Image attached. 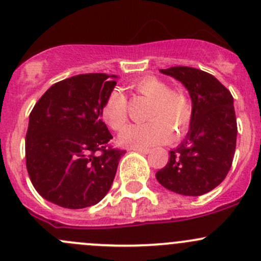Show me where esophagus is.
<instances>
[{
	"label": "esophagus",
	"mask_w": 261,
	"mask_h": 261,
	"mask_svg": "<svg viewBox=\"0 0 261 261\" xmlns=\"http://www.w3.org/2000/svg\"><path fill=\"white\" fill-rule=\"evenodd\" d=\"M134 150H135L136 152H139V154H143V155L149 154V151H150L149 149H134Z\"/></svg>",
	"instance_id": "34e87169"
}]
</instances>
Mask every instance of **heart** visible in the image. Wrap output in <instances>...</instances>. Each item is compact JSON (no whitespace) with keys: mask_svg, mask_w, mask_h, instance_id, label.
Here are the masks:
<instances>
[{"mask_svg":"<svg viewBox=\"0 0 261 261\" xmlns=\"http://www.w3.org/2000/svg\"><path fill=\"white\" fill-rule=\"evenodd\" d=\"M131 88L150 101L146 112L147 122L130 125L121 133V145L145 149L177 140L188 131L192 121V102L186 93L173 91L168 82L147 75L131 83ZM101 117L107 126L120 131L127 123V98L118 88L112 89L101 110Z\"/></svg>","mask_w":261,"mask_h":261,"instance_id":"obj_1","label":"heart"}]
</instances>
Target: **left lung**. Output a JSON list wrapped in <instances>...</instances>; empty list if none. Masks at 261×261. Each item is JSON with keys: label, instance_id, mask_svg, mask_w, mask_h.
Masks as SVG:
<instances>
[{"label": "left lung", "instance_id": "left-lung-1", "mask_svg": "<svg viewBox=\"0 0 261 261\" xmlns=\"http://www.w3.org/2000/svg\"><path fill=\"white\" fill-rule=\"evenodd\" d=\"M160 72L186 87L193 112L186 139L170 150L168 164L155 177L174 193L202 196L225 179L232 165L238 136L232 94L201 69L172 67Z\"/></svg>", "mask_w": 261, "mask_h": 261}]
</instances>
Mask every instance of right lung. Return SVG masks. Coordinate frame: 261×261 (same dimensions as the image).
Listing matches in <instances>:
<instances>
[{"instance_id":"right-lung-1","label":"right lung","mask_w":261,"mask_h":261,"mask_svg":"<svg viewBox=\"0 0 261 261\" xmlns=\"http://www.w3.org/2000/svg\"><path fill=\"white\" fill-rule=\"evenodd\" d=\"M117 75L88 73L51 87L29 116L26 168L43 198L70 210L98 203L115 179L123 150L112 139L101 110Z\"/></svg>"}]
</instances>
